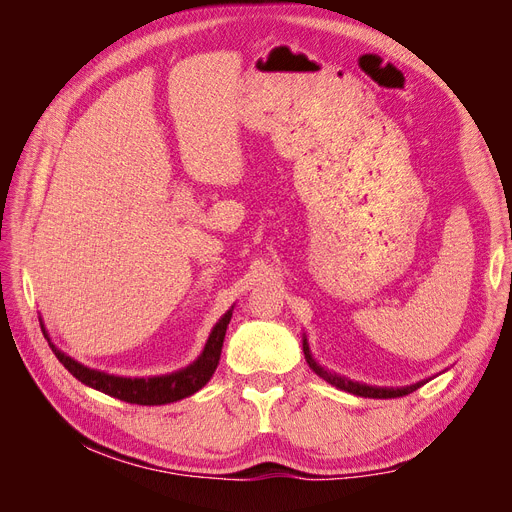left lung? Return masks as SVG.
Masks as SVG:
<instances>
[{"label":"left lung","instance_id":"left-lung-1","mask_svg":"<svg viewBox=\"0 0 512 512\" xmlns=\"http://www.w3.org/2000/svg\"><path fill=\"white\" fill-rule=\"evenodd\" d=\"M303 354H305V361L307 365L312 367V371L316 376H320L322 380H327L329 384H333L335 389L339 391H346V393H352V395H359V397H369V399H393V397H404V395H410L412 391L421 389V386L425 384L423 382H416V384H410V386H397V389H393V386H369V384H361V382H354V380H348L344 376L339 374H331V371L324 369L314 356H312V350H309V344H307V337L303 335Z\"/></svg>","mask_w":512,"mask_h":512}]
</instances>
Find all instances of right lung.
Instances as JSON below:
<instances>
[{"instance_id": "1", "label": "right lung", "mask_w": 512, "mask_h": 512, "mask_svg": "<svg viewBox=\"0 0 512 512\" xmlns=\"http://www.w3.org/2000/svg\"><path fill=\"white\" fill-rule=\"evenodd\" d=\"M230 318H232V307L220 318V322L215 324L203 352H200V356L194 363H190L188 367H183L179 371H173V374L151 376V378H126V376L106 374V371H100V369H91L79 361H74L72 356H68L64 350H59L51 342L49 333H46L44 322H40V327L44 337L49 339V346L55 352L59 363L64 365L76 380H81L83 384L91 386V389H96L104 395L128 401V404L164 406V404H173V401L194 395L211 380L215 367L220 363L224 335H226Z\"/></svg>"}]
</instances>
